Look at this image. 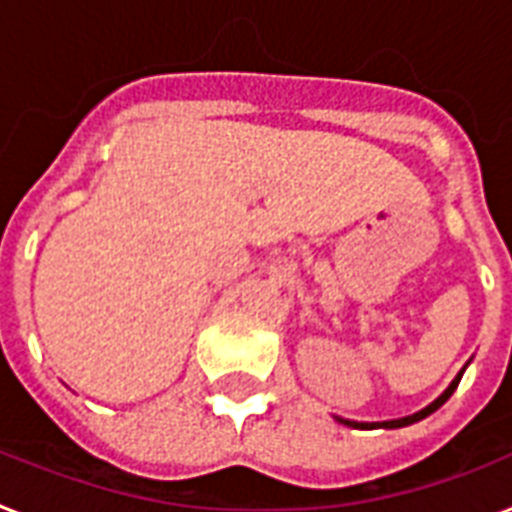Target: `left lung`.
Listing matches in <instances>:
<instances>
[{"instance_id": "1", "label": "left lung", "mask_w": 512, "mask_h": 512, "mask_svg": "<svg viewBox=\"0 0 512 512\" xmlns=\"http://www.w3.org/2000/svg\"><path fill=\"white\" fill-rule=\"evenodd\" d=\"M471 363V361H468ZM466 363V366H468ZM466 366H463V369L458 371V377L453 379V382L447 384V390L442 392V395H439L437 400H432V403L426 405V408H421V411H416V413H411V416H403V418H390V421H350V418H340V416H335L337 421H340V424H345V426H353V429H403V426H411V424H416V421H421V418H426V416H432L434 411H437L439 405H445L447 403V398H450V395H453L455 392V387H458V382H460V377H463V371H466Z\"/></svg>"}]
</instances>
